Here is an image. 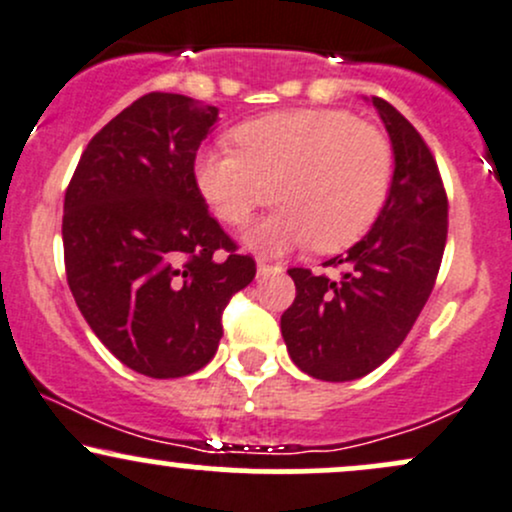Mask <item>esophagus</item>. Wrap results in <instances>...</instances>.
<instances>
[{"mask_svg": "<svg viewBox=\"0 0 512 512\" xmlns=\"http://www.w3.org/2000/svg\"><path fill=\"white\" fill-rule=\"evenodd\" d=\"M279 264H272L267 260H257V272L260 274H272V272H279Z\"/></svg>", "mask_w": 512, "mask_h": 512, "instance_id": "esophagus-1", "label": "esophagus"}]
</instances>
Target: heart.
Masks as SVG:
<instances>
[{
	"label": "heart",
	"instance_id": "b5f03b06",
	"mask_svg": "<svg viewBox=\"0 0 512 512\" xmlns=\"http://www.w3.org/2000/svg\"><path fill=\"white\" fill-rule=\"evenodd\" d=\"M238 151H202L195 185L216 219L245 226L257 209L281 202L252 231L272 252L313 243L320 252L351 248L385 207L392 146L378 127L334 108H298L255 117L231 132Z\"/></svg>",
	"mask_w": 512,
	"mask_h": 512
}]
</instances>
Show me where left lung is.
Masks as SVG:
<instances>
[{
	"label": "left lung",
	"instance_id": "left-lung-1",
	"mask_svg": "<svg viewBox=\"0 0 512 512\" xmlns=\"http://www.w3.org/2000/svg\"><path fill=\"white\" fill-rule=\"evenodd\" d=\"M395 149L390 195L373 228L322 267L289 269L296 298L281 315L291 361L327 383L368 375L407 339L431 296L448 238V195L436 158L414 125L373 98Z\"/></svg>",
	"mask_w": 512,
	"mask_h": 512
}]
</instances>
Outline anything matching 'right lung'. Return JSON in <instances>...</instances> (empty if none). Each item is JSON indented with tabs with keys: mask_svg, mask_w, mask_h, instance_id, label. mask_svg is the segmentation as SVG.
<instances>
[{
	"mask_svg": "<svg viewBox=\"0 0 512 512\" xmlns=\"http://www.w3.org/2000/svg\"><path fill=\"white\" fill-rule=\"evenodd\" d=\"M216 117L195 98L146 93L88 142L64 192L74 301L110 354L149 378L207 366L223 310L257 272L195 185Z\"/></svg>",
	"mask_w": 512,
	"mask_h": 512,
	"instance_id": "right-lung-1",
	"label": "right lung"
}]
</instances>
